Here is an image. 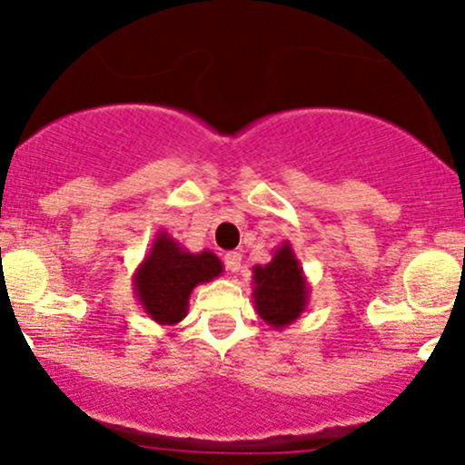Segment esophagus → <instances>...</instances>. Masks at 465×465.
<instances>
[{
	"mask_svg": "<svg viewBox=\"0 0 465 465\" xmlns=\"http://www.w3.org/2000/svg\"><path fill=\"white\" fill-rule=\"evenodd\" d=\"M223 265L231 273H237L239 269H242V254L239 252H228L226 256H223Z\"/></svg>",
	"mask_w": 465,
	"mask_h": 465,
	"instance_id": "1",
	"label": "esophagus"
}]
</instances>
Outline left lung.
<instances>
[{
  "mask_svg": "<svg viewBox=\"0 0 465 465\" xmlns=\"http://www.w3.org/2000/svg\"><path fill=\"white\" fill-rule=\"evenodd\" d=\"M254 311L273 330H284L306 312L311 284L295 256L293 245L284 242L267 265L252 267Z\"/></svg>",
  "mask_w": 465,
  "mask_h": 465,
  "instance_id": "1",
  "label": "left lung"
}]
</instances>
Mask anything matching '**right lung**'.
<instances>
[{
    "label": "right lung",
    "instance_id": "obj_1",
    "mask_svg": "<svg viewBox=\"0 0 465 465\" xmlns=\"http://www.w3.org/2000/svg\"><path fill=\"white\" fill-rule=\"evenodd\" d=\"M222 261L211 250L193 254L168 232L159 231L135 269L134 293L154 323L176 325L187 317L192 291L222 276Z\"/></svg>",
    "mask_w": 465,
    "mask_h": 465
}]
</instances>
